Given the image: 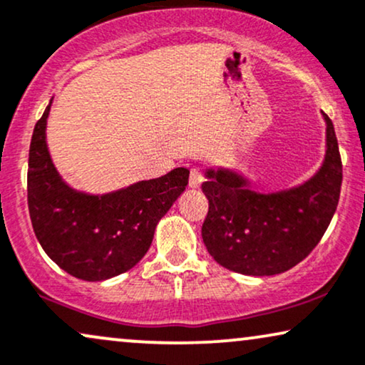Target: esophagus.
<instances>
[{"instance_id":"1","label":"esophagus","mask_w":365,"mask_h":365,"mask_svg":"<svg viewBox=\"0 0 365 365\" xmlns=\"http://www.w3.org/2000/svg\"><path fill=\"white\" fill-rule=\"evenodd\" d=\"M204 183V175H202L198 170H192L190 172V187L192 188H198Z\"/></svg>"}]
</instances>
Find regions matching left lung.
I'll return each instance as SVG.
<instances>
[{"instance_id": "obj_1", "label": "left lung", "mask_w": 365, "mask_h": 365, "mask_svg": "<svg viewBox=\"0 0 365 365\" xmlns=\"http://www.w3.org/2000/svg\"><path fill=\"white\" fill-rule=\"evenodd\" d=\"M325 121V156L320 168L299 185L256 192L246 175L209 167L202 190L209 214L202 239L220 266L247 276H273L292 269L313 251L336 210L342 161L334 124Z\"/></svg>"}]
</instances>
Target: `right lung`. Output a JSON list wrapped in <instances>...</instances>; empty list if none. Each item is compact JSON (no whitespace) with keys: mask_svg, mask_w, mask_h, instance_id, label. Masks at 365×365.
Segmentation results:
<instances>
[{"mask_svg":"<svg viewBox=\"0 0 365 365\" xmlns=\"http://www.w3.org/2000/svg\"><path fill=\"white\" fill-rule=\"evenodd\" d=\"M52 101L35 124L29 158V209L35 236L55 264L84 281H104L131 269L148 252L160 219L188 185L180 167L106 193L68 185L47 145Z\"/></svg>","mask_w":365,"mask_h":365,"instance_id":"1","label":"right lung"}]
</instances>
